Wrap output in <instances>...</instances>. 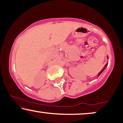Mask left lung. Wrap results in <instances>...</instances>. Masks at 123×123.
Segmentation results:
<instances>
[{
	"instance_id": "left-lung-1",
	"label": "left lung",
	"mask_w": 123,
	"mask_h": 123,
	"mask_svg": "<svg viewBox=\"0 0 123 123\" xmlns=\"http://www.w3.org/2000/svg\"><path fill=\"white\" fill-rule=\"evenodd\" d=\"M107 66V64H106V65H105V68H103V69H102V70H101V71L100 72H99V73H98V76H99V75H100V74H101V73H102L103 71H104V70L105 69L106 67V66Z\"/></svg>"
}]
</instances>
